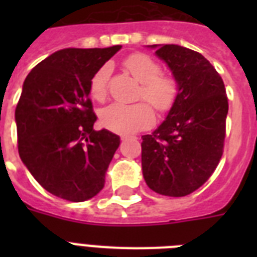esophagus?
I'll return each instance as SVG.
<instances>
[{"mask_svg":"<svg viewBox=\"0 0 257 257\" xmlns=\"http://www.w3.org/2000/svg\"><path fill=\"white\" fill-rule=\"evenodd\" d=\"M126 139H128V137H126V136L121 137V140H126ZM133 139H137V137H133Z\"/></svg>","mask_w":257,"mask_h":257,"instance_id":"1","label":"esophagus"}]
</instances>
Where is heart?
Returning a JSON list of instances; mask_svg holds the SVG:
<instances>
[{
  "label": "heart",
  "instance_id": "obj_1",
  "mask_svg": "<svg viewBox=\"0 0 257 257\" xmlns=\"http://www.w3.org/2000/svg\"><path fill=\"white\" fill-rule=\"evenodd\" d=\"M125 66L137 81L141 82L140 97H144L157 110L167 112L176 100L177 86L173 78L160 76V66L147 54H132L125 60ZM110 66H101L90 80V94L97 100L106 93ZM101 122L113 132L131 135L151 126L155 121L152 108L145 102L137 104H113L101 110Z\"/></svg>",
  "mask_w": 257,
  "mask_h": 257
}]
</instances>
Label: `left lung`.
<instances>
[{
  "instance_id": "1",
  "label": "left lung",
  "mask_w": 257,
  "mask_h": 257,
  "mask_svg": "<svg viewBox=\"0 0 257 257\" xmlns=\"http://www.w3.org/2000/svg\"><path fill=\"white\" fill-rule=\"evenodd\" d=\"M148 48L172 72L177 94L165 120L141 137L143 176L156 193L181 197L201 187L221 159L227 94L203 54L175 44Z\"/></svg>"
}]
</instances>
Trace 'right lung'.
<instances>
[{"mask_svg": "<svg viewBox=\"0 0 257 257\" xmlns=\"http://www.w3.org/2000/svg\"><path fill=\"white\" fill-rule=\"evenodd\" d=\"M120 49L57 50L24 81L14 114L18 153L38 184L57 197L81 203L104 188L120 137L93 129L90 80Z\"/></svg>", "mask_w": 257, "mask_h": 257, "instance_id": "add662e5", "label": "right lung"}]
</instances>
